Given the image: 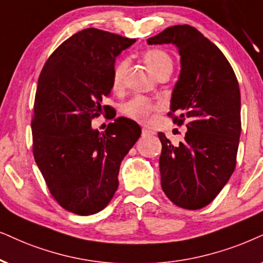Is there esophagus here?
Segmentation results:
<instances>
[{
	"instance_id": "1",
	"label": "esophagus",
	"mask_w": 263,
	"mask_h": 263,
	"mask_svg": "<svg viewBox=\"0 0 263 263\" xmlns=\"http://www.w3.org/2000/svg\"><path fill=\"white\" fill-rule=\"evenodd\" d=\"M155 132L152 131V129H148V128H142V136L143 137H152V136H154Z\"/></svg>"
}]
</instances>
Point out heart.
Returning <instances> with one entry per match:
<instances>
[{
	"mask_svg": "<svg viewBox=\"0 0 263 263\" xmlns=\"http://www.w3.org/2000/svg\"><path fill=\"white\" fill-rule=\"evenodd\" d=\"M143 62L158 79L168 78L174 70V61L167 52L159 48H151L143 52ZM128 62L126 59L116 62L111 71V89L115 93H121L125 88V80L127 75ZM155 110L154 104L148 99L136 97L122 105V114L126 118L137 122H145L149 115Z\"/></svg>",
	"mask_w": 263,
	"mask_h": 263,
	"instance_id": "heart-1",
	"label": "heart"
}]
</instances>
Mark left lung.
<instances>
[{"instance_id":"left-lung-1","label":"left lung","mask_w":263,"mask_h":263,"mask_svg":"<svg viewBox=\"0 0 263 263\" xmlns=\"http://www.w3.org/2000/svg\"><path fill=\"white\" fill-rule=\"evenodd\" d=\"M147 42L174 43L181 55L167 115L188 129L178 145L159 132V165L166 197L179 208L198 210L217 197L237 164L241 132L237 76L220 48L194 26H170Z\"/></svg>"}]
</instances>
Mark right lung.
<instances>
[{
    "mask_svg": "<svg viewBox=\"0 0 263 263\" xmlns=\"http://www.w3.org/2000/svg\"><path fill=\"white\" fill-rule=\"evenodd\" d=\"M135 42L84 29L49 55L40 74L32 153L52 197L72 214H97L110 202L122 159L141 136L138 124L126 118H116L104 134L91 126L112 109L103 99L110 96L115 58Z\"/></svg>",
    "mask_w": 263,
    "mask_h": 263,
    "instance_id": "1",
    "label": "right lung"
}]
</instances>
